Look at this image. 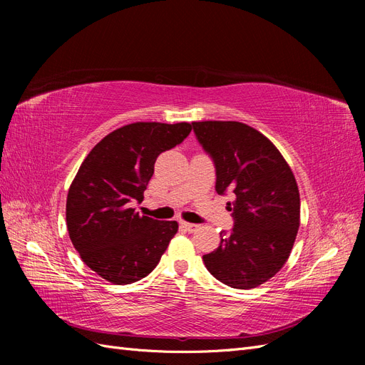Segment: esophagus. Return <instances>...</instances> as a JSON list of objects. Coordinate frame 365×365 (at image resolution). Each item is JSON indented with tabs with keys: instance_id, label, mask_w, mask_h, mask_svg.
<instances>
[{
	"instance_id": "34e87169",
	"label": "esophagus",
	"mask_w": 365,
	"mask_h": 365,
	"mask_svg": "<svg viewBox=\"0 0 365 365\" xmlns=\"http://www.w3.org/2000/svg\"><path fill=\"white\" fill-rule=\"evenodd\" d=\"M181 227L185 231H189V233H195V231L200 228V225H195V224H190V222H181Z\"/></svg>"
}]
</instances>
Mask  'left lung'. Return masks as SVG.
<instances>
[{
    "label": "left lung",
    "mask_w": 365,
    "mask_h": 365,
    "mask_svg": "<svg viewBox=\"0 0 365 365\" xmlns=\"http://www.w3.org/2000/svg\"><path fill=\"white\" fill-rule=\"evenodd\" d=\"M193 130L216 168V192L235 193L231 233L202 256L215 279L236 289L268 282L288 260L300 227V193L279 149L240 121H193Z\"/></svg>",
    "instance_id": "1"
}]
</instances>
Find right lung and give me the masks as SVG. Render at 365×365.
<instances>
[{
  "label": "right lung",
  "mask_w": 365,
  "mask_h": 365,
  "mask_svg": "<svg viewBox=\"0 0 365 365\" xmlns=\"http://www.w3.org/2000/svg\"><path fill=\"white\" fill-rule=\"evenodd\" d=\"M190 123L137 121L118 128L88 153L70 185L67 228L88 268L114 284L146 277L178 231L176 220L140 216L161 152L190 134Z\"/></svg>",
  "instance_id": "obj_1"
}]
</instances>
